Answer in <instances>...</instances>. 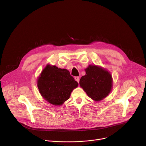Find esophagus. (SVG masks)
Returning <instances> with one entry per match:
<instances>
[{
    "mask_svg": "<svg viewBox=\"0 0 146 146\" xmlns=\"http://www.w3.org/2000/svg\"><path fill=\"white\" fill-rule=\"evenodd\" d=\"M74 79H75V80L78 83L79 82V81H80V77H74Z\"/></svg>",
    "mask_w": 146,
    "mask_h": 146,
    "instance_id": "34e87169",
    "label": "esophagus"
}]
</instances>
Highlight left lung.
<instances>
[{"label": "left lung", "mask_w": 146, "mask_h": 146, "mask_svg": "<svg viewBox=\"0 0 146 146\" xmlns=\"http://www.w3.org/2000/svg\"><path fill=\"white\" fill-rule=\"evenodd\" d=\"M85 70L86 74L80 78V85L88 96L96 101L107 96L112 87L110 73L95 65H90Z\"/></svg>", "instance_id": "8db88e82"}]
</instances>
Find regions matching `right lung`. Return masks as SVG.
<instances>
[{"label":"right lung","instance_id":"right-lung-1","mask_svg":"<svg viewBox=\"0 0 146 146\" xmlns=\"http://www.w3.org/2000/svg\"><path fill=\"white\" fill-rule=\"evenodd\" d=\"M78 82L65 69L48 65L37 80L39 92L44 99L55 106L62 105L69 99Z\"/></svg>","mask_w":146,"mask_h":146}]
</instances>
